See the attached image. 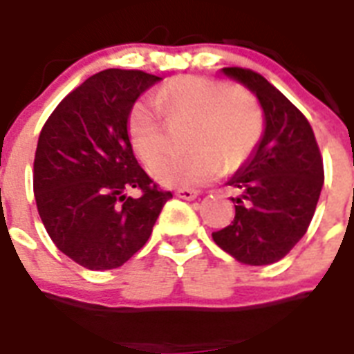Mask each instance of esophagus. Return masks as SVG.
Segmentation results:
<instances>
[{
	"label": "esophagus",
	"mask_w": 354,
	"mask_h": 354,
	"mask_svg": "<svg viewBox=\"0 0 354 354\" xmlns=\"http://www.w3.org/2000/svg\"><path fill=\"white\" fill-rule=\"evenodd\" d=\"M180 199H186V201H192V199H196L199 196V192L192 190V188H179V190L175 192Z\"/></svg>",
	"instance_id": "34e87169"
}]
</instances>
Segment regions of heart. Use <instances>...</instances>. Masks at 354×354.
Instances as JSON below:
<instances>
[{
    "label": "heart",
    "instance_id": "heart-1",
    "mask_svg": "<svg viewBox=\"0 0 354 354\" xmlns=\"http://www.w3.org/2000/svg\"><path fill=\"white\" fill-rule=\"evenodd\" d=\"M166 115L170 121L190 119L185 143L192 149L151 166V175L164 186H199L227 169L242 166L259 147L264 116L251 92L223 81L183 75L171 79L155 97L144 95L127 118L134 153L151 164L165 149Z\"/></svg>",
    "mask_w": 354,
    "mask_h": 354
}]
</instances>
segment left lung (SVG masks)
<instances>
[{
	"mask_svg": "<svg viewBox=\"0 0 354 354\" xmlns=\"http://www.w3.org/2000/svg\"><path fill=\"white\" fill-rule=\"evenodd\" d=\"M223 73L257 94L266 129L254 157L229 180L242 192L232 197L234 220L212 238L243 264H273L310 225L325 179L322 153L305 114L268 79L238 66Z\"/></svg>",
	"mask_w": 354,
	"mask_h": 354,
	"instance_id": "obj_1",
	"label": "left lung"
}]
</instances>
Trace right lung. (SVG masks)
<instances>
[{
  "instance_id": "1",
  "label": "right lung",
  "mask_w": 354,
  "mask_h": 354,
  "mask_svg": "<svg viewBox=\"0 0 354 354\" xmlns=\"http://www.w3.org/2000/svg\"><path fill=\"white\" fill-rule=\"evenodd\" d=\"M157 81L142 70L95 73L60 101L38 136V214L55 245L86 270L125 264L171 197L142 169L127 134L134 101ZM131 187L140 198L122 194Z\"/></svg>"
}]
</instances>
